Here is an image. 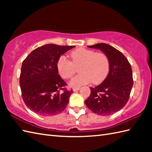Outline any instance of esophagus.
<instances>
[{
	"mask_svg": "<svg viewBox=\"0 0 152 152\" xmlns=\"http://www.w3.org/2000/svg\"><path fill=\"white\" fill-rule=\"evenodd\" d=\"M80 89V87H74V88H73V91L75 92L78 91V90H79Z\"/></svg>",
	"mask_w": 152,
	"mask_h": 152,
	"instance_id": "obj_1",
	"label": "esophagus"
}]
</instances>
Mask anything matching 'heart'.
I'll return each instance as SVG.
<instances>
[{"label": "heart", "instance_id": "1", "mask_svg": "<svg viewBox=\"0 0 152 152\" xmlns=\"http://www.w3.org/2000/svg\"><path fill=\"white\" fill-rule=\"evenodd\" d=\"M71 61L64 56L57 61V69L60 76L64 79L72 77L76 72V67L80 66L79 74L71 80L70 85L78 87L92 82L99 83L107 76L110 70V61L104 53L80 48L70 54Z\"/></svg>", "mask_w": 152, "mask_h": 152}]
</instances>
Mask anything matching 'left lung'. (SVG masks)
Returning a JSON list of instances; mask_svg holds the SVG:
<instances>
[{"label":"left lung","instance_id":"left-lung-1","mask_svg":"<svg viewBox=\"0 0 152 152\" xmlns=\"http://www.w3.org/2000/svg\"><path fill=\"white\" fill-rule=\"evenodd\" d=\"M88 47L101 50L108 56L110 70L102 83L90 88L91 94L85 103L95 114L111 115L124 108L129 99L133 86L131 64L121 51L107 44L100 43Z\"/></svg>","mask_w":152,"mask_h":152}]
</instances>
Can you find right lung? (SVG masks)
<instances>
[{"label": "right lung", "instance_id": "1", "mask_svg": "<svg viewBox=\"0 0 152 152\" xmlns=\"http://www.w3.org/2000/svg\"><path fill=\"white\" fill-rule=\"evenodd\" d=\"M74 46L50 44L37 48L23 61L19 84L28 109L40 115H53L68 105L72 90L58 74L57 61Z\"/></svg>", "mask_w": 152, "mask_h": 152}]
</instances>
